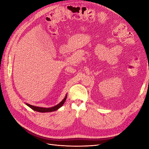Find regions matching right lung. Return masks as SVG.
I'll return each mask as SVG.
<instances>
[{"label":"right lung","mask_w":149,"mask_h":149,"mask_svg":"<svg viewBox=\"0 0 149 149\" xmlns=\"http://www.w3.org/2000/svg\"><path fill=\"white\" fill-rule=\"evenodd\" d=\"M66 97H67V94H66V96L65 97V98L59 104H58L57 105L52 107H37V106H32V105H30L29 104L26 103L25 104L26 106H28L29 107H30L31 109H33L35 111H37V112H53V111H55L56 110H58L59 108H60L63 105V104L65 103L66 100Z\"/></svg>","instance_id":"obj_1"}]
</instances>
